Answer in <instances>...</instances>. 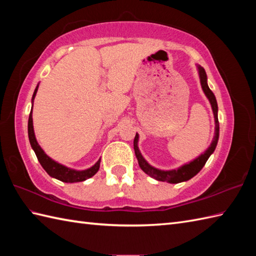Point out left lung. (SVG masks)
<instances>
[{
  "label": "left lung",
  "instance_id": "1",
  "mask_svg": "<svg viewBox=\"0 0 256 256\" xmlns=\"http://www.w3.org/2000/svg\"><path fill=\"white\" fill-rule=\"evenodd\" d=\"M198 67V72H199V78H200V84H201V88H202L206 96L208 98V100L211 104L212 111H214V123H216V128H214V138L212 140V142L210 146L204 154H201L198 156L197 158H194L188 164H184L182 167L177 168V170H157V168L150 166L148 162L145 160L144 157L140 154V152L138 150V134L136 133L134 138V150H135V155H136V158L138 162V165L145 174H148V176L152 178L156 179L158 182H167L170 184H178V182H187L190 178H192L194 176L197 175V174L202 170V167L208 160L210 155L214 153L216 150V146L218 144V140H219V120H218V104H216V96L209 88L208 84H206V74L204 72V69L201 66Z\"/></svg>",
  "mask_w": 256,
  "mask_h": 256
}]
</instances>
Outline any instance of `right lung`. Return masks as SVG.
I'll return each instance as SVG.
<instances>
[{
    "label": "right lung",
    "mask_w": 256,
    "mask_h": 256,
    "mask_svg": "<svg viewBox=\"0 0 256 256\" xmlns=\"http://www.w3.org/2000/svg\"><path fill=\"white\" fill-rule=\"evenodd\" d=\"M37 89H38V86H36V89L34 91V94H32V102L34 101V99H35V96L37 94ZM28 138H30V143L32 148L34 150L35 154L37 156V160H38V162H40V165L42 166V168H44V170H46L48 175L58 179V180L64 182H84V180H86V179L91 178L92 176L96 175V172L99 170L101 160H98L94 166L88 168V170H72V168H68L66 166L59 164V162L52 160L50 156H47L45 154V152L42 150L40 144H38L37 140H36L35 133H34V126H32V110H30V118H28Z\"/></svg>",
    "instance_id": "1"
}]
</instances>
